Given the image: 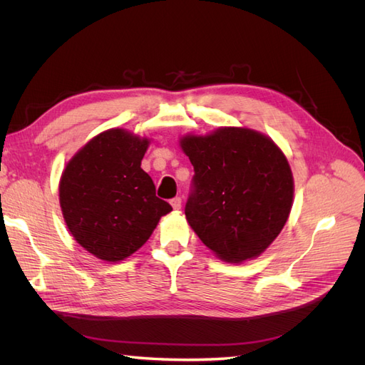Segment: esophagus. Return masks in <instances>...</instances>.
<instances>
[{
	"label": "esophagus",
	"mask_w": 365,
	"mask_h": 365,
	"mask_svg": "<svg viewBox=\"0 0 365 365\" xmlns=\"http://www.w3.org/2000/svg\"><path fill=\"white\" fill-rule=\"evenodd\" d=\"M181 204H182V201L180 196H176V197H173V200H170V205L173 207V210H180Z\"/></svg>",
	"instance_id": "esophagus-1"
}]
</instances>
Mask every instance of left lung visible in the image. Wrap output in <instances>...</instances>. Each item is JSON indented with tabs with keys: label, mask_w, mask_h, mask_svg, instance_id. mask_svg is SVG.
Listing matches in <instances>:
<instances>
[{
	"label": "left lung",
	"mask_w": 365,
	"mask_h": 365,
	"mask_svg": "<svg viewBox=\"0 0 365 365\" xmlns=\"http://www.w3.org/2000/svg\"><path fill=\"white\" fill-rule=\"evenodd\" d=\"M193 164V193L185 204L192 230L228 263L259 257L280 235L294 202L288 158L259 130L222 126L180 138Z\"/></svg>",
	"instance_id": "left-lung-1"
}]
</instances>
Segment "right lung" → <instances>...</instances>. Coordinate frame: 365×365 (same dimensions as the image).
Masks as SVG:
<instances>
[{
	"mask_svg": "<svg viewBox=\"0 0 365 365\" xmlns=\"http://www.w3.org/2000/svg\"><path fill=\"white\" fill-rule=\"evenodd\" d=\"M149 145L150 138L123 128L106 129L77 150L61 175L65 224L77 244L103 262L134 254L172 212L141 169Z\"/></svg>",
	"mask_w": 365,
	"mask_h": 365,
	"instance_id": "add662e5",
	"label": "right lung"
}]
</instances>
